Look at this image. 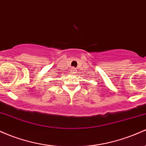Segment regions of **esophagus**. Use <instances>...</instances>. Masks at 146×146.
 <instances>
[{
  "mask_svg": "<svg viewBox=\"0 0 146 146\" xmlns=\"http://www.w3.org/2000/svg\"><path fill=\"white\" fill-rule=\"evenodd\" d=\"M70 71H71L70 73H73V74H74V73H76V68H72L71 70H70Z\"/></svg>",
  "mask_w": 146,
  "mask_h": 146,
  "instance_id": "34e87169",
  "label": "esophagus"
}]
</instances>
